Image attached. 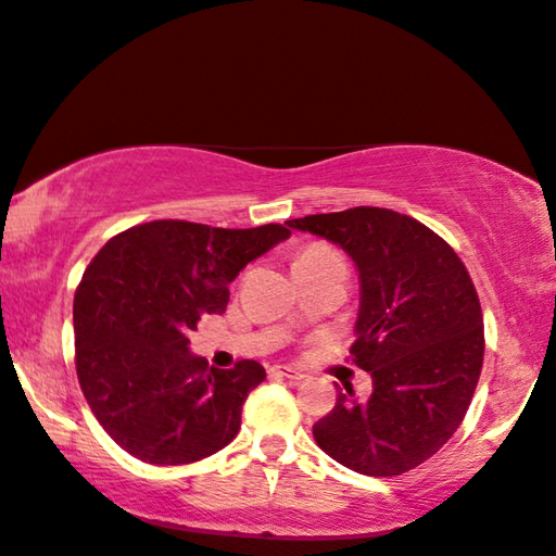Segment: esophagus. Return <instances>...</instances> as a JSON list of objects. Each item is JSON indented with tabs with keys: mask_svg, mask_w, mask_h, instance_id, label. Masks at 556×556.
Instances as JSON below:
<instances>
[{
	"mask_svg": "<svg viewBox=\"0 0 556 556\" xmlns=\"http://www.w3.org/2000/svg\"><path fill=\"white\" fill-rule=\"evenodd\" d=\"M270 371L282 376V378H290V380H302V378H304V374L300 371V368H294V366H280V364H278V366L270 368Z\"/></svg>",
	"mask_w": 556,
	"mask_h": 556,
	"instance_id": "obj_1",
	"label": "esophagus"
}]
</instances>
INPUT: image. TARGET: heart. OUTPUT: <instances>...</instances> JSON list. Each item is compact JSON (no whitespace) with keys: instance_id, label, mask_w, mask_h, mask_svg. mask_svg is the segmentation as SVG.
Segmentation results:
<instances>
[{"instance_id":"b5f03b06","label":"heart","mask_w":556,"mask_h":556,"mask_svg":"<svg viewBox=\"0 0 556 556\" xmlns=\"http://www.w3.org/2000/svg\"><path fill=\"white\" fill-rule=\"evenodd\" d=\"M328 252H332V250H328V247H324V244H309L298 254V258H312V256H320V254H328ZM298 258H294V262H298Z\"/></svg>"}]
</instances>
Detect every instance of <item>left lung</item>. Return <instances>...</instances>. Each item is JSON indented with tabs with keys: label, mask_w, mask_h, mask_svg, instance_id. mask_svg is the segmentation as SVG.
Listing matches in <instances>:
<instances>
[{
	"label": "left lung",
	"mask_w": 556,
	"mask_h": 556,
	"mask_svg": "<svg viewBox=\"0 0 556 556\" xmlns=\"http://www.w3.org/2000/svg\"><path fill=\"white\" fill-rule=\"evenodd\" d=\"M342 247L359 270L350 354L374 392L338 394L314 440L356 473L388 478L433 456L462 426L483 368V314L462 258L433 230L390 208L292 218Z\"/></svg>",
	"instance_id": "1"
}]
</instances>
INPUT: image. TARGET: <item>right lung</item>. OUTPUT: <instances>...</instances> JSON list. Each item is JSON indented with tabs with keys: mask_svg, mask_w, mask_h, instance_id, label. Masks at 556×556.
<instances>
[{
	"mask_svg": "<svg viewBox=\"0 0 556 556\" xmlns=\"http://www.w3.org/2000/svg\"><path fill=\"white\" fill-rule=\"evenodd\" d=\"M288 238L278 224L230 230L152 220L97 252L73 300L76 371L116 445L140 462L178 466L238 435L264 366L214 368L190 352L188 336L202 316L226 312L228 286L247 264Z\"/></svg>",
	"mask_w": 556,
	"mask_h": 556,
	"instance_id": "1",
	"label": "right lung"
}]
</instances>
